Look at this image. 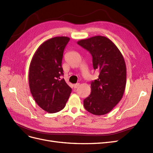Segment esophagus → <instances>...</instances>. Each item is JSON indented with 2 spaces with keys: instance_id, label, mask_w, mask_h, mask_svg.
Wrapping results in <instances>:
<instances>
[{
  "instance_id": "34e87169",
  "label": "esophagus",
  "mask_w": 153,
  "mask_h": 153,
  "mask_svg": "<svg viewBox=\"0 0 153 153\" xmlns=\"http://www.w3.org/2000/svg\"><path fill=\"white\" fill-rule=\"evenodd\" d=\"M79 83H77V84H75V85H74V88H78L79 86Z\"/></svg>"
}]
</instances>
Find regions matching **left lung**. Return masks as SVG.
I'll use <instances>...</instances> for the list:
<instances>
[{
	"label": "left lung",
	"mask_w": 153,
	"mask_h": 153,
	"mask_svg": "<svg viewBox=\"0 0 153 153\" xmlns=\"http://www.w3.org/2000/svg\"><path fill=\"white\" fill-rule=\"evenodd\" d=\"M77 43L89 51L94 69L99 71L91 83V93L84 100V107L91 114L104 115L112 110L123 96L126 82V67L119 49L109 39L97 36Z\"/></svg>",
	"instance_id": "obj_1"
}]
</instances>
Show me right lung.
Segmentation results:
<instances>
[{
    "label": "right lung",
    "instance_id": "obj_1",
    "mask_svg": "<svg viewBox=\"0 0 153 153\" xmlns=\"http://www.w3.org/2000/svg\"><path fill=\"white\" fill-rule=\"evenodd\" d=\"M70 38L55 37L41 44L34 53L29 67L28 82L37 104L49 113L62 111L72 89L60 76L63 50Z\"/></svg>",
    "mask_w": 153,
    "mask_h": 153
}]
</instances>
